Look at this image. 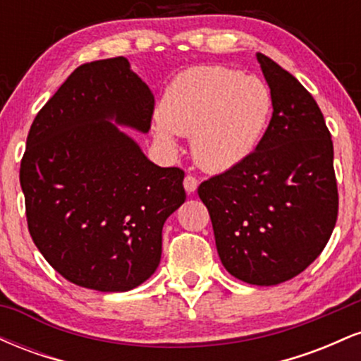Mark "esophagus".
<instances>
[{
  "instance_id": "34e87169",
  "label": "esophagus",
  "mask_w": 361,
  "mask_h": 361,
  "mask_svg": "<svg viewBox=\"0 0 361 361\" xmlns=\"http://www.w3.org/2000/svg\"><path fill=\"white\" fill-rule=\"evenodd\" d=\"M183 186H185L186 193H193L198 186V180L193 175H186L183 180Z\"/></svg>"
}]
</instances>
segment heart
<instances>
[{
    "label": "heart",
    "mask_w": 361,
    "mask_h": 361,
    "mask_svg": "<svg viewBox=\"0 0 361 361\" xmlns=\"http://www.w3.org/2000/svg\"><path fill=\"white\" fill-rule=\"evenodd\" d=\"M271 111L273 93L259 78L224 66H195L166 86L154 132L171 151L175 134L192 135L197 163L209 171H227L256 151Z\"/></svg>",
    "instance_id": "1"
}]
</instances>
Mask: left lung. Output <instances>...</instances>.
<instances>
[{"label":"left lung","instance_id":"1","mask_svg":"<svg viewBox=\"0 0 361 361\" xmlns=\"http://www.w3.org/2000/svg\"><path fill=\"white\" fill-rule=\"evenodd\" d=\"M273 115L256 151L198 186L226 270L251 285L297 276L321 255L338 219L333 140L312 94L258 54Z\"/></svg>","mask_w":361,"mask_h":361}]
</instances>
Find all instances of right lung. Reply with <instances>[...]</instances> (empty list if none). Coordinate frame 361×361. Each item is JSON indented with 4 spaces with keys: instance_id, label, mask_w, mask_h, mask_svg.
Segmentation results:
<instances>
[{
    "instance_id": "right-lung-1",
    "label": "right lung",
    "mask_w": 361,
    "mask_h": 361,
    "mask_svg": "<svg viewBox=\"0 0 361 361\" xmlns=\"http://www.w3.org/2000/svg\"><path fill=\"white\" fill-rule=\"evenodd\" d=\"M152 114L154 97L118 56L74 69L34 118L20 164L28 233L74 285L127 292L159 264L185 171L156 166L109 120L147 132Z\"/></svg>"
}]
</instances>
